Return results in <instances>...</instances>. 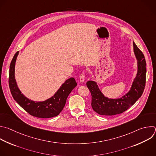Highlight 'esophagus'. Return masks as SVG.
Wrapping results in <instances>:
<instances>
[{"label": "esophagus", "mask_w": 156, "mask_h": 156, "mask_svg": "<svg viewBox=\"0 0 156 156\" xmlns=\"http://www.w3.org/2000/svg\"><path fill=\"white\" fill-rule=\"evenodd\" d=\"M84 79H85V76L84 73H81L80 76V83H83L84 81Z\"/></svg>", "instance_id": "obj_1"}]
</instances>
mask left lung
Returning <instances> with one entry per match:
<instances>
[{"label": "left lung", "mask_w": 156, "mask_h": 156, "mask_svg": "<svg viewBox=\"0 0 156 156\" xmlns=\"http://www.w3.org/2000/svg\"><path fill=\"white\" fill-rule=\"evenodd\" d=\"M133 45L137 60L138 70L130 89L126 94L119 98H108L101 93L96 82L88 81L86 83L92 95V108L100 115L112 116L124 112L134 104L144 91L146 84V63L142 52L134 42Z\"/></svg>", "instance_id": "1"}]
</instances>
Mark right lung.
<instances>
[{
  "instance_id": "right-lung-1",
  "label": "right lung",
  "mask_w": 156,
  "mask_h": 156,
  "mask_svg": "<svg viewBox=\"0 0 156 156\" xmlns=\"http://www.w3.org/2000/svg\"><path fill=\"white\" fill-rule=\"evenodd\" d=\"M19 51L16 52L11 62L9 83L14 100L30 115L40 118H50L58 116L63 110L67 98L77 86L73 78L67 80L51 98L43 101H35L26 97L19 89L15 77V67Z\"/></svg>"
}]
</instances>
